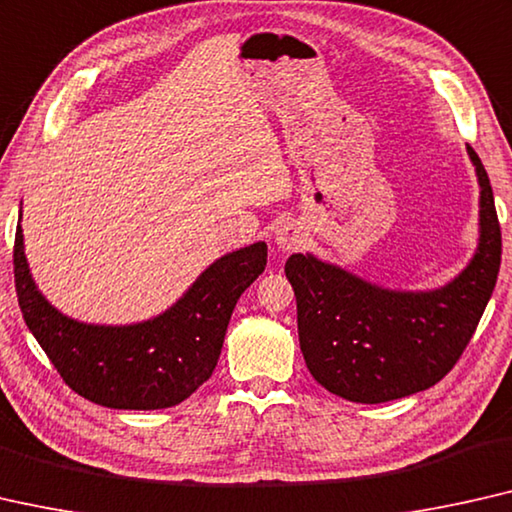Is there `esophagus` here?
Returning a JSON list of instances; mask_svg holds the SVG:
<instances>
[{
    "label": "esophagus",
    "instance_id": "obj_1",
    "mask_svg": "<svg viewBox=\"0 0 512 512\" xmlns=\"http://www.w3.org/2000/svg\"><path fill=\"white\" fill-rule=\"evenodd\" d=\"M305 241L303 230L296 223H287L282 225L276 232V243L280 250H296Z\"/></svg>",
    "mask_w": 512,
    "mask_h": 512
}]
</instances>
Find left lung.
<instances>
[{
	"instance_id": "left-lung-1",
	"label": "left lung",
	"mask_w": 512,
	"mask_h": 512,
	"mask_svg": "<svg viewBox=\"0 0 512 512\" xmlns=\"http://www.w3.org/2000/svg\"><path fill=\"white\" fill-rule=\"evenodd\" d=\"M480 243L471 264L434 292H391L312 255L287 259L299 342L310 375L349 402L379 404L425 391L460 361L483 317L501 264V227L483 163Z\"/></svg>"
}]
</instances>
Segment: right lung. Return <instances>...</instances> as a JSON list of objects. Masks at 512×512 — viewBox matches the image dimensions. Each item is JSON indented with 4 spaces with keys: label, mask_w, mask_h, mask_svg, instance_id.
Returning <instances> with one entry per match:
<instances>
[{
    "label": "right lung",
    "mask_w": 512,
    "mask_h": 512,
    "mask_svg": "<svg viewBox=\"0 0 512 512\" xmlns=\"http://www.w3.org/2000/svg\"><path fill=\"white\" fill-rule=\"evenodd\" d=\"M266 266V243L213 262L170 310L133 326H89L57 312L29 276L15 230L13 276L22 317L59 377L110 409H165L213 375L239 296Z\"/></svg>",
    "instance_id": "right-lung-1"
}]
</instances>
